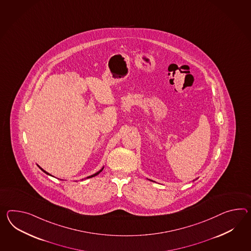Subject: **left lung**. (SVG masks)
Here are the masks:
<instances>
[{
  "mask_svg": "<svg viewBox=\"0 0 251 251\" xmlns=\"http://www.w3.org/2000/svg\"><path fill=\"white\" fill-rule=\"evenodd\" d=\"M196 179H198V178H196ZM196 179H193V180H192V182H193V181H195ZM151 181H153V180H151Z\"/></svg>",
  "mask_w": 251,
  "mask_h": 251,
  "instance_id": "left-lung-1",
  "label": "left lung"
}]
</instances>
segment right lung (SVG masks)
Instances as JSON below:
<instances>
[{"mask_svg": "<svg viewBox=\"0 0 251 251\" xmlns=\"http://www.w3.org/2000/svg\"><path fill=\"white\" fill-rule=\"evenodd\" d=\"M38 167H39V168H40V169H41V170H42V171H43V172H44V173H46V174H47V175H50V176H51V175H50V173H48V172H47V171H44V170H43V169H42V168H41V167H40V166H38ZM103 168H104V166H103V167H102V168H101V169H100V171H97V172H96V173H94V174H92V175H91V176H88V177H85V178H90V177H95V176H97V175H98V174H100V172H101V171H102V170H103ZM81 180H83V178H82V179H81Z\"/></svg>", "mask_w": 251, "mask_h": 251, "instance_id": "1", "label": "right lung"}]
</instances>
